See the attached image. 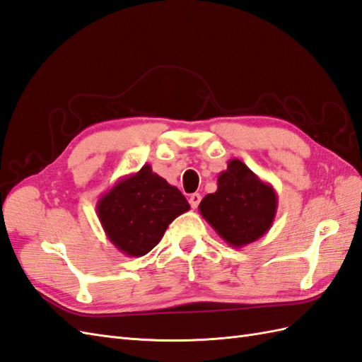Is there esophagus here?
<instances>
[{"instance_id":"obj_1","label":"esophagus","mask_w":362,"mask_h":362,"mask_svg":"<svg viewBox=\"0 0 362 362\" xmlns=\"http://www.w3.org/2000/svg\"><path fill=\"white\" fill-rule=\"evenodd\" d=\"M200 200H202V197H200V194H197V192H194V194H191L189 196V205H191V208H197L199 204H200Z\"/></svg>"}]
</instances>
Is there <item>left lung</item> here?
<instances>
[{
    "label": "left lung",
    "mask_w": 362,
    "mask_h": 362,
    "mask_svg": "<svg viewBox=\"0 0 362 362\" xmlns=\"http://www.w3.org/2000/svg\"><path fill=\"white\" fill-rule=\"evenodd\" d=\"M199 211L228 245L242 248L272 228L277 194L270 183L233 158L217 177V191L202 199Z\"/></svg>",
    "instance_id": "obj_1"
}]
</instances>
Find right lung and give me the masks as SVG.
Here are the masks:
<instances>
[{
	"label": "right lung",
	"instance_id": "add662e5",
	"mask_svg": "<svg viewBox=\"0 0 362 362\" xmlns=\"http://www.w3.org/2000/svg\"><path fill=\"white\" fill-rule=\"evenodd\" d=\"M188 209L182 192L153 173L151 165L117 180L97 202L106 238L131 257L149 253L162 240L168 225Z\"/></svg>",
	"mask_w": 362,
	"mask_h": 362
}]
</instances>
